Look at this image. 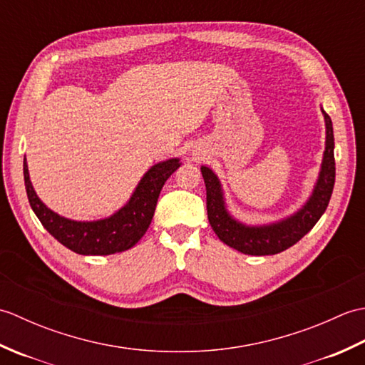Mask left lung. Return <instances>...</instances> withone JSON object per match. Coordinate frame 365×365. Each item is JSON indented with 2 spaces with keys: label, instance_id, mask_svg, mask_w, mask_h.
I'll use <instances>...</instances> for the list:
<instances>
[{
  "label": "left lung",
  "instance_id": "obj_1",
  "mask_svg": "<svg viewBox=\"0 0 365 365\" xmlns=\"http://www.w3.org/2000/svg\"><path fill=\"white\" fill-rule=\"evenodd\" d=\"M327 123V147H324L319 180L304 207L290 218L268 226H245L227 213L218 177L207 166L200 168L207 190V215L215 234L222 243L250 255H273L289 250L311 230L327 210L336 182L334 133L329 115L322 110Z\"/></svg>",
  "mask_w": 365,
  "mask_h": 365
}]
</instances>
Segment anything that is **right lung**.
<instances>
[{"mask_svg":"<svg viewBox=\"0 0 365 365\" xmlns=\"http://www.w3.org/2000/svg\"><path fill=\"white\" fill-rule=\"evenodd\" d=\"M178 166V158L161 161L152 166L138 183L127 205L110 218L84 222L63 218L42 204L31 185L26 158L23 160V175L31 208L42 226L61 245L83 255H110L130 250L143 238L152 222L163 185Z\"/></svg>","mask_w":365,"mask_h":365,"instance_id":"add662e5","label":"right lung"}]
</instances>
